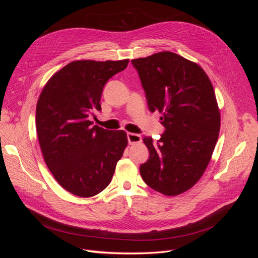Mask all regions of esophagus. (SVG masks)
<instances>
[{
	"mask_svg": "<svg viewBox=\"0 0 258 258\" xmlns=\"http://www.w3.org/2000/svg\"><path fill=\"white\" fill-rule=\"evenodd\" d=\"M127 139L129 144H136L142 141V138L138 134H134V132H127Z\"/></svg>",
	"mask_w": 258,
	"mask_h": 258,
	"instance_id": "34e87169",
	"label": "esophagus"
}]
</instances>
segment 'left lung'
I'll use <instances>...</instances> for the list:
<instances>
[{"label":"left lung","mask_w":258,"mask_h":258,"mask_svg":"<svg viewBox=\"0 0 258 258\" xmlns=\"http://www.w3.org/2000/svg\"><path fill=\"white\" fill-rule=\"evenodd\" d=\"M131 63L148 110L162 114L166 129L157 142L143 138L150 157L140 173L151 188L176 196L199 181L214 151L221 116L213 86L198 64L174 52L154 53Z\"/></svg>","instance_id":"left-lung-1"}]
</instances>
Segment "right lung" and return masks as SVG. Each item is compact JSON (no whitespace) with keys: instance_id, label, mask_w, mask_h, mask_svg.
Segmentation results:
<instances>
[{"instance_id":"1","label":"right lung","mask_w":258,"mask_h":258,"mask_svg":"<svg viewBox=\"0 0 258 258\" xmlns=\"http://www.w3.org/2000/svg\"><path fill=\"white\" fill-rule=\"evenodd\" d=\"M129 60L73 61L54 74L36 105V131L46 165L64 189L92 197L110 184L127 146L123 130L93 126L106 82Z\"/></svg>"}]
</instances>
